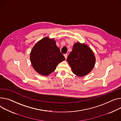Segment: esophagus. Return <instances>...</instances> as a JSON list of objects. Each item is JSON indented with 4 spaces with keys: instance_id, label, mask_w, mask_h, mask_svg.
Segmentation results:
<instances>
[{
    "instance_id": "obj_1",
    "label": "esophagus",
    "mask_w": 121,
    "mask_h": 121,
    "mask_svg": "<svg viewBox=\"0 0 121 121\" xmlns=\"http://www.w3.org/2000/svg\"><path fill=\"white\" fill-rule=\"evenodd\" d=\"M64 57H65V59H67V57H68V55H67V54H64Z\"/></svg>"
}]
</instances>
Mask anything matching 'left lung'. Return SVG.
I'll list each match as a JSON object with an SVG mask.
<instances>
[{"label":"left lung","mask_w":121,"mask_h":121,"mask_svg":"<svg viewBox=\"0 0 121 121\" xmlns=\"http://www.w3.org/2000/svg\"><path fill=\"white\" fill-rule=\"evenodd\" d=\"M96 58L92 50L85 43H75L67 58V61L73 73L82 77L87 75L93 69Z\"/></svg>","instance_id":"1"}]
</instances>
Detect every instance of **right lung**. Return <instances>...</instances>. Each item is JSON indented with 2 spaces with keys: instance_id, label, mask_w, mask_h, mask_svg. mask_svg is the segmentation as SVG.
<instances>
[{
  "instance_id": "obj_1",
  "label": "right lung",
  "mask_w": 121,
  "mask_h": 121,
  "mask_svg": "<svg viewBox=\"0 0 121 121\" xmlns=\"http://www.w3.org/2000/svg\"><path fill=\"white\" fill-rule=\"evenodd\" d=\"M30 60L37 73L48 76L65 58L56 46L55 40L45 37L38 41L33 48L30 53Z\"/></svg>"
}]
</instances>
